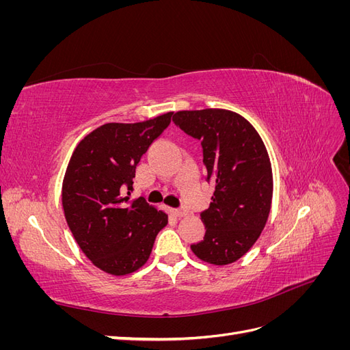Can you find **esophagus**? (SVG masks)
I'll use <instances>...</instances> for the list:
<instances>
[{
	"mask_svg": "<svg viewBox=\"0 0 350 350\" xmlns=\"http://www.w3.org/2000/svg\"><path fill=\"white\" fill-rule=\"evenodd\" d=\"M172 213L176 217H183L187 215V210L185 208H172Z\"/></svg>",
	"mask_w": 350,
	"mask_h": 350,
	"instance_id": "1",
	"label": "esophagus"
}]
</instances>
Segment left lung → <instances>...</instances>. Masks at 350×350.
Instances as JSON below:
<instances>
[{
    "mask_svg": "<svg viewBox=\"0 0 350 350\" xmlns=\"http://www.w3.org/2000/svg\"><path fill=\"white\" fill-rule=\"evenodd\" d=\"M174 124L201 142L206 181L215 184L203 241L193 243L196 256L225 266L241 258L266 226L273 196V176L266 147L254 126L225 109L179 111Z\"/></svg>",
    "mask_w": 350,
    "mask_h": 350,
    "instance_id": "left-lung-1",
    "label": "left lung"
}]
</instances>
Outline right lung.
Instances as JSON below:
<instances>
[{"mask_svg": "<svg viewBox=\"0 0 350 350\" xmlns=\"http://www.w3.org/2000/svg\"><path fill=\"white\" fill-rule=\"evenodd\" d=\"M172 112L135 124H105L74 150L62 184V207L71 234L86 257L113 276L149 260L167 215L143 197L129 204L135 166L171 124Z\"/></svg>", "mask_w": 350, "mask_h": 350, "instance_id": "1", "label": "right lung"}]
</instances>
